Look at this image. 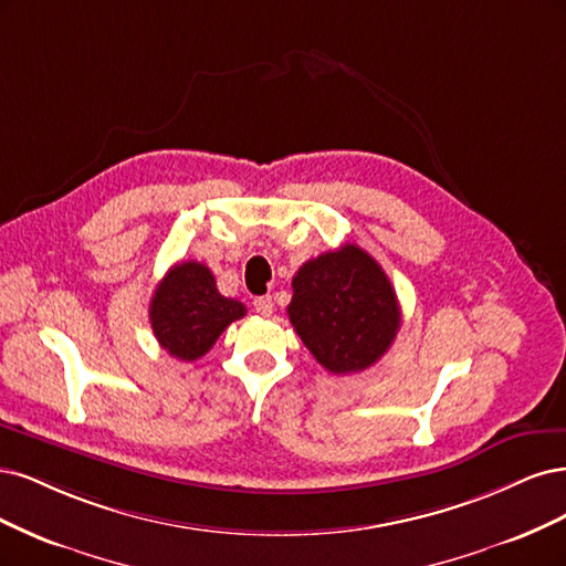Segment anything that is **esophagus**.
<instances>
[{
	"label": "esophagus",
	"mask_w": 566,
	"mask_h": 566,
	"mask_svg": "<svg viewBox=\"0 0 566 566\" xmlns=\"http://www.w3.org/2000/svg\"><path fill=\"white\" fill-rule=\"evenodd\" d=\"M272 307H275V303H272V296H259V298H253V310H256V313L263 315V317H270V315H272Z\"/></svg>",
	"instance_id": "34e87169"
}]
</instances>
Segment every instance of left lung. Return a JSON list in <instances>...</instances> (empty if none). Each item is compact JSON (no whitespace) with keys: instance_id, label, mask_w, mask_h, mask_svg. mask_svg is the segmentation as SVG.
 Returning <instances> with one entry per match:
<instances>
[{"instance_id":"8db88e82","label":"left lung","mask_w":566,"mask_h":566,"mask_svg":"<svg viewBox=\"0 0 566 566\" xmlns=\"http://www.w3.org/2000/svg\"><path fill=\"white\" fill-rule=\"evenodd\" d=\"M289 322L332 374L369 369L392 345L402 313L382 268L357 244L307 261L294 275Z\"/></svg>"}]
</instances>
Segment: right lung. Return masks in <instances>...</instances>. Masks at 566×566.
Here are the masks:
<instances>
[{
    "instance_id": "1",
    "label": "right lung",
    "mask_w": 566,
    "mask_h": 566,
    "mask_svg": "<svg viewBox=\"0 0 566 566\" xmlns=\"http://www.w3.org/2000/svg\"><path fill=\"white\" fill-rule=\"evenodd\" d=\"M244 315V303L218 294L213 272L197 261L176 263L150 301L155 338L164 350L184 361L207 355L218 336Z\"/></svg>"
}]
</instances>
